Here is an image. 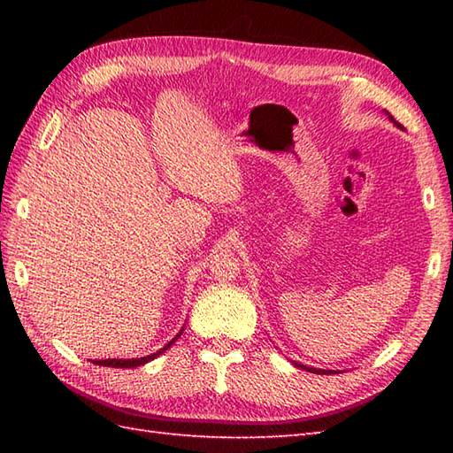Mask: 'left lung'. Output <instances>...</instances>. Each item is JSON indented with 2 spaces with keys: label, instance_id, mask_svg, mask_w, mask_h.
<instances>
[{
  "label": "left lung",
  "instance_id": "8db88e82",
  "mask_svg": "<svg viewBox=\"0 0 453 453\" xmlns=\"http://www.w3.org/2000/svg\"><path fill=\"white\" fill-rule=\"evenodd\" d=\"M389 120H393V122H395V119H393L391 117V114H389ZM397 124V127L401 128V124L399 122H395ZM297 365V368H302V370H307V372H311V373H333L331 370H317V368H307V365H303V364H296Z\"/></svg>",
  "mask_w": 453,
  "mask_h": 453
}]
</instances>
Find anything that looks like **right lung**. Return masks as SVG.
Wrapping results in <instances>:
<instances>
[{
  "label": "right lung",
  "instance_id": "obj_1",
  "mask_svg": "<svg viewBox=\"0 0 453 453\" xmlns=\"http://www.w3.org/2000/svg\"><path fill=\"white\" fill-rule=\"evenodd\" d=\"M182 334V329H180V333L175 336V339L173 341H169L165 346H163V349H159L157 352H153V354H150V356H143V358H128V360H119V358H109V360H93V364H97V365H107V368H136V365H143V364H148L150 360H153V358H157V356L161 354V352H165L169 346L175 342L179 336Z\"/></svg>",
  "mask_w": 453,
  "mask_h": 453
}]
</instances>
